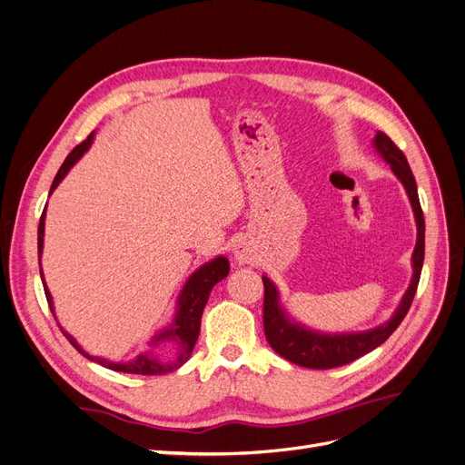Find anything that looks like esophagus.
Returning a JSON list of instances; mask_svg holds the SVG:
<instances>
[{"instance_id": "34e87169", "label": "esophagus", "mask_w": 465, "mask_h": 465, "mask_svg": "<svg viewBox=\"0 0 465 465\" xmlns=\"http://www.w3.org/2000/svg\"><path fill=\"white\" fill-rule=\"evenodd\" d=\"M234 258L238 263H252L256 260V250L248 241H238L234 246Z\"/></svg>"}]
</instances>
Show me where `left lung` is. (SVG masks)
Here are the masks:
<instances>
[{"label":"left lung","instance_id":"obj_1","mask_svg":"<svg viewBox=\"0 0 465 465\" xmlns=\"http://www.w3.org/2000/svg\"><path fill=\"white\" fill-rule=\"evenodd\" d=\"M372 145L380 154H382V159L390 164L393 174L400 178L407 195H410V202L415 213L417 244L411 258L413 262L411 283L407 287L398 311L393 312V316L386 323H382V326L369 331H359V333H322V331L308 330L301 326L299 322L291 320L279 304V291L273 285V281L262 275L263 291H265L263 292L265 340L272 345V349L277 355L294 364H299V367L318 369V371L335 369L371 353L372 349L382 345L388 337L396 331V328L405 318L407 311H410L417 292L419 277H420V270H423V260H425V217H423V209H420V203H419L415 176L401 149H398L396 143H393L386 134L378 132Z\"/></svg>","mask_w":465,"mask_h":465}]
</instances>
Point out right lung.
Listing matches in <instances>:
<instances>
[{
    "instance_id": "right-lung-1",
    "label": "right lung",
    "mask_w": 465,
    "mask_h": 465,
    "mask_svg": "<svg viewBox=\"0 0 465 465\" xmlns=\"http://www.w3.org/2000/svg\"><path fill=\"white\" fill-rule=\"evenodd\" d=\"M93 137L94 132L85 139V142L79 143L72 153L67 154V159L64 161V164L60 166L58 174H55L54 182H52V188L50 193L58 188L60 182L65 178V174L69 173V168H72L83 154H85L93 143ZM45 217H46V209L42 211V217L38 223V263H40V256H42V244H45ZM229 260L224 256H219L215 260H211L207 263H203L200 270H195L190 279L186 281V285L182 287V292L178 297L176 302V316L174 322L171 326L164 328L161 333H157L151 340V349L145 351V353L137 355L135 359L128 361V362H114V361H108V359H101V357H93L89 355L87 351H83L81 345L74 340V335H69L67 331H64V335L67 337V341L72 343L83 357H87L89 361H94L98 364H103V367L110 369V371H116V372H125V374H145V376H153V374H166V372H173L176 369H180L182 364H184L192 351L195 341H198V335H200V326H202V314H203V308L207 304L209 299V292L213 289L221 279H224L229 275ZM40 277H42V285H45V292H46V301L50 311L54 314V302H52V294L45 283V275H42V267H40ZM55 318V314H54ZM161 342H171L175 347V353L171 358H163L159 360L156 354L153 353V347Z\"/></svg>"
}]
</instances>
